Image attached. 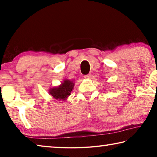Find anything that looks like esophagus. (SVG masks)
<instances>
[{"mask_svg":"<svg viewBox=\"0 0 157 157\" xmlns=\"http://www.w3.org/2000/svg\"><path fill=\"white\" fill-rule=\"evenodd\" d=\"M84 78L85 79H90V78H91V73H89V74H88V75H84Z\"/></svg>","mask_w":157,"mask_h":157,"instance_id":"obj_1","label":"esophagus"}]
</instances>
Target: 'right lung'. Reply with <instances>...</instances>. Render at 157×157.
I'll return each instance as SVG.
<instances>
[{
    "label": "right lung",
    "mask_w": 157,
    "mask_h": 157,
    "mask_svg": "<svg viewBox=\"0 0 157 157\" xmlns=\"http://www.w3.org/2000/svg\"><path fill=\"white\" fill-rule=\"evenodd\" d=\"M74 87V83L69 79H64L61 85L49 89V94L55 99L58 100H66L71 95Z\"/></svg>",
    "instance_id": "obj_1"
}]
</instances>
